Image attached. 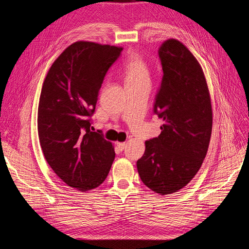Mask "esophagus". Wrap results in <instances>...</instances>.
<instances>
[{
    "label": "esophagus",
    "mask_w": 249,
    "mask_h": 249,
    "mask_svg": "<svg viewBox=\"0 0 249 249\" xmlns=\"http://www.w3.org/2000/svg\"><path fill=\"white\" fill-rule=\"evenodd\" d=\"M116 145H117L119 150H124L125 148V146H126V143L125 142H117Z\"/></svg>",
    "instance_id": "esophagus-1"
}]
</instances>
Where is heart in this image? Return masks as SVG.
I'll return each mask as SVG.
<instances>
[{"label":"heart","mask_w":249,"mask_h":249,"mask_svg":"<svg viewBox=\"0 0 249 249\" xmlns=\"http://www.w3.org/2000/svg\"><path fill=\"white\" fill-rule=\"evenodd\" d=\"M125 84L149 81L148 67L140 56L133 54L126 60L124 66Z\"/></svg>","instance_id":"1"}]
</instances>
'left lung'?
Instances as JSON below:
<instances>
[{
	"label": "left lung",
	"mask_w": 249,
	"mask_h": 249,
	"mask_svg": "<svg viewBox=\"0 0 249 249\" xmlns=\"http://www.w3.org/2000/svg\"><path fill=\"white\" fill-rule=\"evenodd\" d=\"M159 58L163 78L154 113L164 124L159 136L145 141L137 169L143 184L166 195L182 189L199 170L213 119L205 74L191 52L168 39L159 49Z\"/></svg>",
	"instance_id": "8db88e82"
}]
</instances>
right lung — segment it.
Wrapping results in <instances>:
<instances>
[{
    "mask_svg": "<svg viewBox=\"0 0 249 249\" xmlns=\"http://www.w3.org/2000/svg\"><path fill=\"white\" fill-rule=\"evenodd\" d=\"M123 48L78 41L53 63L44 79L37 129L44 158L67 186L82 192L106 179L115 153L91 116L108 70Z\"/></svg>",
    "mask_w": 249,
    "mask_h": 249,
    "instance_id": "right-lung-1",
    "label": "right lung"
}]
</instances>
